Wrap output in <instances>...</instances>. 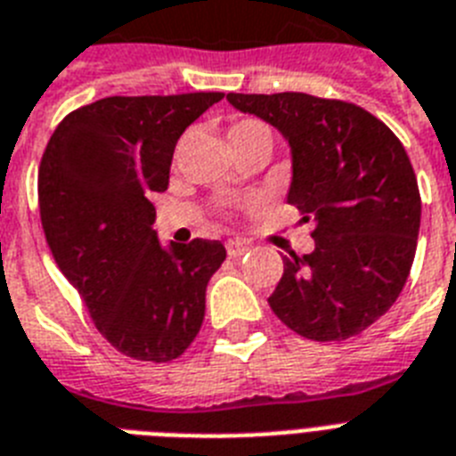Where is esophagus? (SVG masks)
I'll list each match as a JSON object with an SVG mask.
<instances>
[{
    "mask_svg": "<svg viewBox=\"0 0 456 456\" xmlns=\"http://www.w3.org/2000/svg\"><path fill=\"white\" fill-rule=\"evenodd\" d=\"M225 251H228L231 258H237V256H242L249 251V244L240 242V240H228V242H225Z\"/></svg>",
    "mask_w": 456,
    "mask_h": 456,
    "instance_id": "obj_1",
    "label": "esophagus"
}]
</instances>
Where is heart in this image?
<instances>
[{
    "label": "heart",
    "instance_id": "b5f03b06",
    "mask_svg": "<svg viewBox=\"0 0 456 456\" xmlns=\"http://www.w3.org/2000/svg\"><path fill=\"white\" fill-rule=\"evenodd\" d=\"M247 139H270L273 142V133H270L268 123H263L258 118H240L231 123V127H228V142H231V146L247 142Z\"/></svg>",
    "mask_w": 456,
    "mask_h": 456
}]
</instances>
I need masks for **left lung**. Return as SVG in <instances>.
Instances as JSON below:
<instances>
[{"label":"left lung","instance_id":"1","mask_svg":"<svg viewBox=\"0 0 456 456\" xmlns=\"http://www.w3.org/2000/svg\"><path fill=\"white\" fill-rule=\"evenodd\" d=\"M228 102L289 139V205L314 225V251L284 256L270 307L307 340L359 336L396 303L415 261L422 198L401 139L345 100L228 93Z\"/></svg>","mask_w":456,"mask_h":456}]
</instances>
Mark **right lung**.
Segmentation results:
<instances>
[{"label": "right lung", "instance_id": "right-lung-1", "mask_svg": "<svg viewBox=\"0 0 456 456\" xmlns=\"http://www.w3.org/2000/svg\"><path fill=\"white\" fill-rule=\"evenodd\" d=\"M224 93L114 95L77 109L53 130L39 165L48 249L102 338L120 354L167 363L200 333L205 291L225 261L219 240L158 244L153 193L172 153Z\"/></svg>", "mask_w": 456, "mask_h": 456}]
</instances>
